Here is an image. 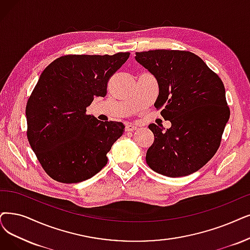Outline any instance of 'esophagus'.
<instances>
[{
	"instance_id": "obj_1",
	"label": "esophagus",
	"mask_w": 250,
	"mask_h": 250,
	"mask_svg": "<svg viewBox=\"0 0 250 250\" xmlns=\"http://www.w3.org/2000/svg\"><path fill=\"white\" fill-rule=\"evenodd\" d=\"M137 130V126L132 124V123H128L126 125V131H134Z\"/></svg>"
}]
</instances>
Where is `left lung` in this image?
Returning <instances> with one entry per match:
<instances>
[{
    "mask_svg": "<svg viewBox=\"0 0 250 250\" xmlns=\"http://www.w3.org/2000/svg\"><path fill=\"white\" fill-rule=\"evenodd\" d=\"M135 59L157 79L154 105L171 122L165 132L156 124L148 125L155 139L146 152V164L169 177L196 172L216 153L229 118L223 81L189 51L149 50L136 52Z\"/></svg>",
    "mask_w": 250,
    "mask_h": 250,
    "instance_id": "1",
    "label": "left lung"
}]
</instances>
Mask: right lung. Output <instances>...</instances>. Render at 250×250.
Returning a JSON list of instances; mask_svg holds the SVG:
<instances>
[{
  "label": "right lung",
  "mask_w": 250,
  "mask_h": 250,
  "mask_svg": "<svg viewBox=\"0 0 250 250\" xmlns=\"http://www.w3.org/2000/svg\"><path fill=\"white\" fill-rule=\"evenodd\" d=\"M129 55H63L40 76L26 104V136L38 161L54 181L81 183L106 165V154L125 126L98 121L86 115V107L95 96L106 95L109 78Z\"/></svg>",
  "instance_id": "1"
}]
</instances>
